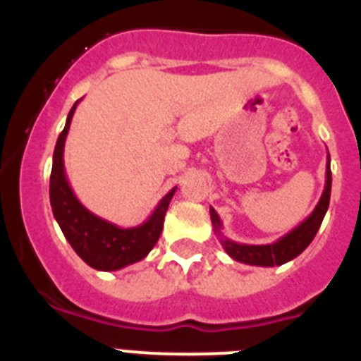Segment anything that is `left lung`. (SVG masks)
Instances as JSON below:
<instances>
[{"instance_id":"obj_1","label":"left lung","mask_w":361,"mask_h":361,"mask_svg":"<svg viewBox=\"0 0 361 361\" xmlns=\"http://www.w3.org/2000/svg\"><path fill=\"white\" fill-rule=\"evenodd\" d=\"M331 157L327 155V168H325V188L322 193L320 200H318L317 208L312 209L311 215L296 226L293 231L288 235H283L273 244L266 245H250V244H238V242L231 240L222 233V220H220L219 213L213 208H209V215H212V224L215 229V235L219 237L220 244L224 247L226 253L237 260V262L250 264V266H260V267H273V266H282V264L289 262L293 258L298 257L302 251L307 247L312 242L314 235L318 233L324 220L327 208H329L331 200Z\"/></svg>"}]
</instances>
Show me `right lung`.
<instances>
[{
  "label": "right lung",
  "instance_id": "right-lung-1",
  "mask_svg": "<svg viewBox=\"0 0 361 361\" xmlns=\"http://www.w3.org/2000/svg\"><path fill=\"white\" fill-rule=\"evenodd\" d=\"M79 101L72 106L66 117L65 130L59 133L54 149L52 173H50V206L57 224L73 251L90 267L97 271H117L135 264L146 257L157 244L164 226L166 209L170 206L175 190L162 197L149 219L135 228H119L108 220L94 215L73 195L65 173V141L70 123Z\"/></svg>",
  "mask_w": 361,
  "mask_h": 361
}]
</instances>
